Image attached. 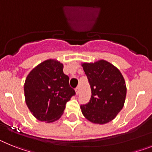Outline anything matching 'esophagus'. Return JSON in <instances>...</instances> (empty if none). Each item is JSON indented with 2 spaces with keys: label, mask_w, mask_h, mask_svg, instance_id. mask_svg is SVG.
I'll return each instance as SVG.
<instances>
[{
  "label": "esophagus",
  "mask_w": 152,
  "mask_h": 152,
  "mask_svg": "<svg viewBox=\"0 0 152 152\" xmlns=\"http://www.w3.org/2000/svg\"><path fill=\"white\" fill-rule=\"evenodd\" d=\"M75 90H76V95L79 94V93H80V87H79V86L76 87V89H75Z\"/></svg>",
  "instance_id": "esophagus-1"
}]
</instances>
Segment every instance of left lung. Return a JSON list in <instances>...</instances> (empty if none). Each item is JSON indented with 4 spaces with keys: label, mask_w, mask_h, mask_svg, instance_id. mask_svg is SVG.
<instances>
[{
    "label": "left lung",
    "mask_w": 152,
    "mask_h": 152,
    "mask_svg": "<svg viewBox=\"0 0 152 152\" xmlns=\"http://www.w3.org/2000/svg\"><path fill=\"white\" fill-rule=\"evenodd\" d=\"M82 66L92 91L89 102L80 106L82 113L92 123H108L124 106L127 89L123 76L118 69L104 60L83 63Z\"/></svg>",
    "instance_id": "8db88e82"
}]
</instances>
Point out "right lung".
I'll use <instances>...</instances> for the list:
<instances>
[{
    "instance_id": "obj_1",
    "label": "right lung",
    "mask_w": 152,
    "mask_h": 152,
    "mask_svg": "<svg viewBox=\"0 0 152 152\" xmlns=\"http://www.w3.org/2000/svg\"><path fill=\"white\" fill-rule=\"evenodd\" d=\"M63 69V63L50 59L33 69L26 78V104L39 121L53 122L59 119L67 102L76 94Z\"/></svg>"
}]
</instances>
